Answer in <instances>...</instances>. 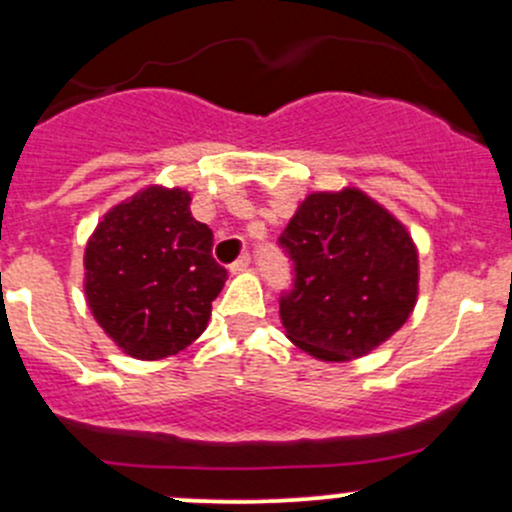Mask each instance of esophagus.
<instances>
[{
    "label": "esophagus",
    "mask_w": 512,
    "mask_h": 512,
    "mask_svg": "<svg viewBox=\"0 0 512 512\" xmlns=\"http://www.w3.org/2000/svg\"><path fill=\"white\" fill-rule=\"evenodd\" d=\"M250 262H252V257H250V255L237 257V260L232 262V265H230V272H232V275H237V272H245L247 267H250Z\"/></svg>",
    "instance_id": "esophagus-1"
}]
</instances>
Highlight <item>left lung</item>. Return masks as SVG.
<instances>
[{
	"mask_svg": "<svg viewBox=\"0 0 512 512\" xmlns=\"http://www.w3.org/2000/svg\"><path fill=\"white\" fill-rule=\"evenodd\" d=\"M292 262L280 317L299 349L324 361L371 352L409 319L418 255L409 232L359 190L314 193L277 240Z\"/></svg>",
	"mask_w": 512,
	"mask_h": 512,
	"instance_id": "left-lung-1",
	"label": "left lung"
}]
</instances>
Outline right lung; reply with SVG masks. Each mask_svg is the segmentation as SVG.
<instances>
[{
    "label": "right lung",
    "mask_w": 512,
    "mask_h": 512,
    "mask_svg": "<svg viewBox=\"0 0 512 512\" xmlns=\"http://www.w3.org/2000/svg\"><path fill=\"white\" fill-rule=\"evenodd\" d=\"M84 265L96 322L136 359H160L198 339L227 280L213 257V230L190 215L185 190L148 188L113 208Z\"/></svg>",
    "instance_id": "obj_1"
}]
</instances>
